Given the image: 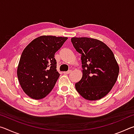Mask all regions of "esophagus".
Segmentation results:
<instances>
[{"label": "esophagus", "instance_id": "obj_1", "mask_svg": "<svg viewBox=\"0 0 134 134\" xmlns=\"http://www.w3.org/2000/svg\"><path fill=\"white\" fill-rule=\"evenodd\" d=\"M71 72V70H69V71H67L63 72V73L65 74H70Z\"/></svg>", "mask_w": 134, "mask_h": 134}]
</instances>
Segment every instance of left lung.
Returning <instances> with one entry per match:
<instances>
[{
  "mask_svg": "<svg viewBox=\"0 0 134 134\" xmlns=\"http://www.w3.org/2000/svg\"><path fill=\"white\" fill-rule=\"evenodd\" d=\"M72 45L81 54L83 76L75 84L77 91L89 100L107 95L116 83L119 67L112 50L101 41L87 37H73Z\"/></svg>",
  "mask_w": 134,
  "mask_h": 134,
  "instance_id": "left-lung-1",
  "label": "left lung"
}]
</instances>
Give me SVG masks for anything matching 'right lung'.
Wrapping results in <instances>:
<instances>
[{
	"mask_svg": "<svg viewBox=\"0 0 134 134\" xmlns=\"http://www.w3.org/2000/svg\"><path fill=\"white\" fill-rule=\"evenodd\" d=\"M67 37L42 35L25 48L17 69V76L23 91L31 98L47 96L60 76L54 55Z\"/></svg>",
	"mask_w": 134,
	"mask_h": 134,
	"instance_id": "1",
	"label": "right lung"
}]
</instances>
